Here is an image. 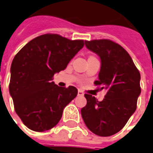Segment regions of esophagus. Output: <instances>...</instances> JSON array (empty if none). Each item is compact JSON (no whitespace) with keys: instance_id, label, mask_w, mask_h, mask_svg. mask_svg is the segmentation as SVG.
Listing matches in <instances>:
<instances>
[{"instance_id":"obj_1","label":"esophagus","mask_w":153,"mask_h":153,"mask_svg":"<svg viewBox=\"0 0 153 153\" xmlns=\"http://www.w3.org/2000/svg\"><path fill=\"white\" fill-rule=\"evenodd\" d=\"M78 95H79V96H83L84 95L83 92H82V91H80V90H79V91H78Z\"/></svg>"}]
</instances>
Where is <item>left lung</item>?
I'll return each instance as SVG.
<instances>
[{
    "mask_svg": "<svg viewBox=\"0 0 153 153\" xmlns=\"http://www.w3.org/2000/svg\"><path fill=\"white\" fill-rule=\"evenodd\" d=\"M86 48L100 56L102 66L94 85L105 89L102 102L85 94L87 103L81 109L86 127L100 137H109L123 128L137 109L141 88L140 72L120 44L107 39L85 41Z\"/></svg>",
    "mask_w": 153,
    "mask_h": 153,
    "instance_id": "8db88e82",
    "label": "left lung"
}]
</instances>
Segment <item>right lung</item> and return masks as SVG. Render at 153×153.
Masks as SVG:
<instances>
[{
  "label": "right lung",
  "instance_id": "add662e5",
  "mask_svg": "<svg viewBox=\"0 0 153 153\" xmlns=\"http://www.w3.org/2000/svg\"><path fill=\"white\" fill-rule=\"evenodd\" d=\"M84 46L82 39L58 34L41 35L20 49L11 65L9 93L16 113L27 128L44 132L55 127L62 111L78 94L74 86L52 82Z\"/></svg>",
  "mask_w": 153,
  "mask_h": 153
}]
</instances>
